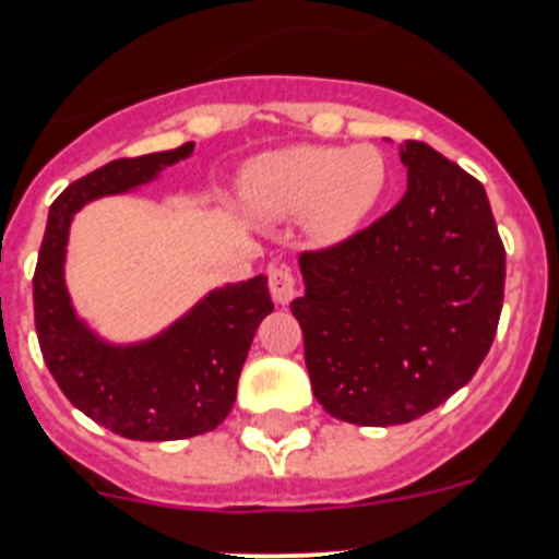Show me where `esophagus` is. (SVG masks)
Segmentation results:
<instances>
[{
    "instance_id": "esophagus-1",
    "label": "esophagus",
    "mask_w": 559,
    "mask_h": 559,
    "mask_svg": "<svg viewBox=\"0 0 559 559\" xmlns=\"http://www.w3.org/2000/svg\"><path fill=\"white\" fill-rule=\"evenodd\" d=\"M270 295H273V300L278 302V306H289V302L295 300L297 281L295 275H292V270L284 267V264L270 267Z\"/></svg>"
}]
</instances>
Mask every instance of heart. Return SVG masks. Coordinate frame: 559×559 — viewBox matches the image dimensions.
<instances>
[{"instance_id":"1","label":"heart","mask_w":559,"mask_h":559,"mask_svg":"<svg viewBox=\"0 0 559 559\" xmlns=\"http://www.w3.org/2000/svg\"><path fill=\"white\" fill-rule=\"evenodd\" d=\"M386 186L389 162L373 145H289L257 156L246 173V197L259 213L306 216L324 243L357 235Z\"/></svg>"}]
</instances>
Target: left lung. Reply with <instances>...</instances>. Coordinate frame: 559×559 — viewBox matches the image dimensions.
<instances>
[{"instance_id": "left-lung-1", "label": "left lung", "mask_w": 559, "mask_h": 559, "mask_svg": "<svg viewBox=\"0 0 559 559\" xmlns=\"http://www.w3.org/2000/svg\"><path fill=\"white\" fill-rule=\"evenodd\" d=\"M392 143V140H386ZM408 191L343 246L302 253L316 400L335 419L392 427L473 379L498 332L506 251L487 191L427 143L403 140Z\"/></svg>"}]
</instances>
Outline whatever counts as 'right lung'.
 <instances>
[{
    "label": "right lung",
    "mask_w": 559,
    "mask_h": 559,
    "mask_svg": "<svg viewBox=\"0 0 559 559\" xmlns=\"http://www.w3.org/2000/svg\"><path fill=\"white\" fill-rule=\"evenodd\" d=\"M194 143L116 159L67 186L48 211L35 270V326L43 359L78 411L129 441H180L227 419L253 332L273 300L267 278L213 286L178 319L138 341H110L72 302L67 243L78 211L154 183L191 159Z\"/></svg>",
    "instance_id": "right-lung-1"
}]
</instances>
